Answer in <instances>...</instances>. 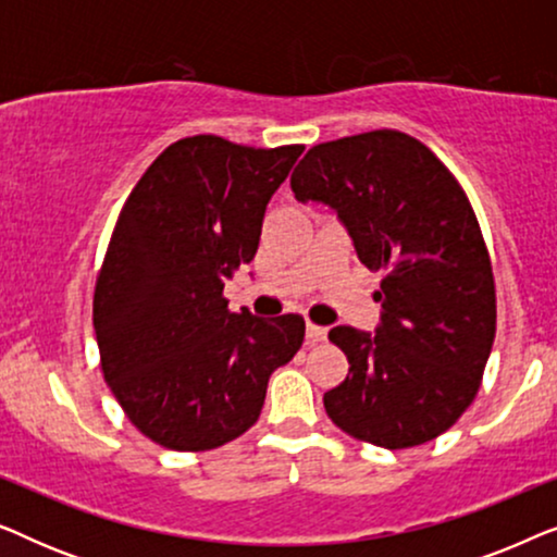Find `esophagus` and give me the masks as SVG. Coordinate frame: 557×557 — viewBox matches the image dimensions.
<instances>
[{
	"mask_svg": "<svg viewBox=\"0 0 557 557\" xmlns=\"http://www.w3.org/2000/svg\"><path fill=\"white\" fill-rule=\"evenodd\" d=\"M324 339H326V326L307 322V342H309V345H317V342H324Z\"/></svg>",
	"mask_w": 557,
	"mask_h": 557,
	"instance_id": "obj_1",
	"label": "esophagus"
}]
</instances>
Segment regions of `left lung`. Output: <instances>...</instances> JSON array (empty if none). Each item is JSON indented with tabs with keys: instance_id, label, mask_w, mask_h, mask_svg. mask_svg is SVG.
<instances>
[{
	"instance_id": "8db88e82",
	"label": "left lung",
	"mask_w": 557,
	"mask_h": 557,
	"mask_svg": "<svg viewBox=\"0 0 557 557\" xmlns=\"http://www.w3.org/2000/svg\"><path fill=\"white\" fill-rule=\"evenodd\" d=\"M292 189L337 210L357 258L383 271L375 334L330 332L349 372L324 393L326 416L383 448L441 436L479 393L497 332L490 250L467 193L425 144L395 128L317 144Z\"/></svg>"
}]
</instances>
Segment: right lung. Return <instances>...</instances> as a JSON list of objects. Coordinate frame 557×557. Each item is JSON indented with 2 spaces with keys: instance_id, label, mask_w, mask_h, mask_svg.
Listing matches in <instances>:
<instances>
[{
  "instance_id": "add662e5",
  "label": "right lung",
  "mask_w": 557,
  "mask_h": 557,
  "mask_svg": "<svg viewBox=\"0 0 557 557\" xmlns=\"http://www.w3.org/2000/svg\"><path fill=\"white\" fill-rule=\"evenodd\" d=\"M301 144L197 134L166 147L126 197L94 292L101 370L128 421L172 451H210L261 416L304 319L233 314L225 281L253 261L265 205Z\"/></svg>"
}]
</instances>
